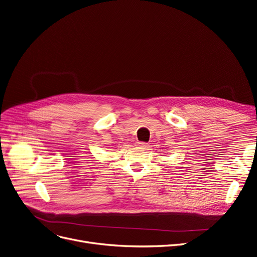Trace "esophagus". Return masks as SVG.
I'll return each instance as SVG.
<instances>
[{"label": "esophagus", "instance_id": "1", "mask_svg": "<svg viewBox=\"0 0 257 257\" xmlns=\"http://www.w3.org/2000/svg\"><path fill=\"white\" fill-rule=\"evenodd\" d=\"M137 146L141 147V148H147L148 147V144L147 143H144V142H138L137 143Z\"/></svg>", "mask_w": 257, "mask_h": 257}]
</instances>
